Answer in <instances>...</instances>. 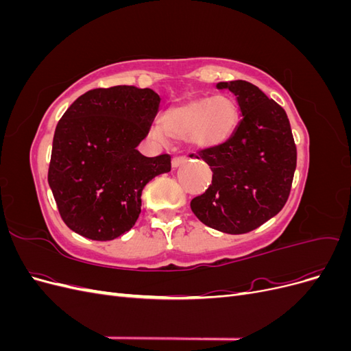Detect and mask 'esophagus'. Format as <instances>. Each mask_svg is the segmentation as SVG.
<instances>
[{
    "label": "esophagus",
    "instance_id": "obj_1",
    "mask_svg": "<svg viewBox=\"0 0 351 351\" xmlns=\"http://www.w3.org/2000/svg\"><path fill=\"white\" fill-rule=\"evenodd\" d=\"M186 161H187L186 156H174L173 158V167L177 168V167H180L182 164H184Z\"/></svg>",
    "mask_w": 351,
    "mask_h": 351
}]
</instances>
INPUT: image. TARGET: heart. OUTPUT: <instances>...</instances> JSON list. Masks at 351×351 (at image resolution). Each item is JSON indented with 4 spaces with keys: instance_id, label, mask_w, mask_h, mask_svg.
<instances>
[{
    "instance_id": "1",
    "label": "heart",
    "mask_w": 351,
    "mask_h": 351,
    "mask_svg": "<svg viewBox=\"0 0 351 351\" xmlns=\"http://www.w3.org/2000/svg\"><path fill=\"white\" fill-rule=\"evenodd\" d=\"M239 121L237 105L230 98H196L176 105L162 115V129L152 127V136L165 141L186 139L197 149H209L230 139Z\"/></svg>"
}]
</instances>
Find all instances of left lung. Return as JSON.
<instances>
[{
	"label": "left lung",
	"instance_id": "left-lung-1",
	"mask_svg": "<svg viewBox=\"0 0 351 351\" xmlns=\"http://www.w3.org/2000/svg\"><path fill=\"white\" fill-rule=\"evenodd\" d=\"M217 89L236 95L243 117L227 142L196 155L214 174L212 184L190 202V208L210 228L244 234L284 208L297 149L284 108L258 86L232 80L217 83Z\"/></svg>",
	"mask_w": 351,
	"mask_h": 351
}]
</instances>
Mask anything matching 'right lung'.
<instances>
[{"label": "right lung", "mask_w": 351, "mask_h": 351, "mask_svg": "<svg viewBox=\"0 0 351 351\" xmlns=\"http://www.w3.org/2000/svg\"><path fill=\"white\" fill-rule=\"evenodd\" d=\"M152 89L98 88L62 114L52 141L48 183L60 215L77 234L114 240L139 218L142 190L171 171V156L136 149L159 107Z\"/></svg>", "instance_id": "right-lung-1"}]
</instances>
